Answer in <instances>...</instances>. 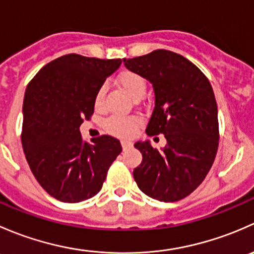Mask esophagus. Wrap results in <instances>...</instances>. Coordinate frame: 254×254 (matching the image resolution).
<instances>
[{
	"label": "esophagus",
	"mask_w": 254,
	"mask_h": 254,
	"mask_svg": "<svg viewBox=\"0 0 254 254\" xmlns=\"http://www.w3.org/2000/svg\"><path fill=\"white\" fill-rule=\"evenodd\" d=\"M122 146H123V148H124V150H127V148H130L132 146V142H130V141H127V140H123L122 141Z\"/></svg>",
	"instance_id": "obj_1"
}]
</instances>
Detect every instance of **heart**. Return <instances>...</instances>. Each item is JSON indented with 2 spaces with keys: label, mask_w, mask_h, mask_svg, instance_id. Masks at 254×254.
<instances>
[{
  "label": "heart",
  "mask_w": 254,
  "mask_h": 254,
  "mask_svg": "<svg viewBox=\"0 0 254 254\" xmlns=\"http://www.w3.org/2000/svg\"><path fill=\"white\" fill-rule=\"evenodd\" d=\"M118 83L120 84L123 89L127 92L134 99H140L146 93V79L140 73L135 71H123L118 76ZM106 86H101L96 93L94 104L97 108L103 104L104 96H106ZM141 120L137 117H119V115H113L108 118L104 123V127L109 132L115 136L119 137H130L136 132L139 129Z\"/></svg>",
  "instance_id": "obj_1"
}]
</instances>
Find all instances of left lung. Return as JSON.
<instances>
[{
  "mask_svg": "<svg viewBox=\"0 0 254 254\" xmlns=\"http://www.w3.org/2000/svg\"><path fill=\"white\" fill-rule=\"evenodd\" d=\"M127 70L152 83L155 108L147 135L163 134L160 151L150 141H137L142 162L132 172L137 187L150 198L178 201L204 181L219 146V120L214 91L193 63L170 50L123 59Z\"/></svg>",
  "mask_w": 254,
  "mask_h": 254,
  "instance_id": "8db88e82",
  "label": "left lung"
}]
</instances>
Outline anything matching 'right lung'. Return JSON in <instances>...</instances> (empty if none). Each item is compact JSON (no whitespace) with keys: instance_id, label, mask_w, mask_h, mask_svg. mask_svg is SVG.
Segmentation results:
<instances>
[{"instance_id":"1","label":"right lung","mask_w":254,"mask_h":254,"mask_svg":"<svg viewBox=\"0 0 254 254\" xmlns=\"http://www.w3.org/2000/svg\"><path fill=\"white\" fill-rule=\"evenodd\" d=\"M122 59L68 54L47 64L28 83L23 102L22 146L30 171L48 194L79 203L102 189L122 152L109 135L82 139L79 127L94 112V98Z\"/></svg>"}]
</instances>
